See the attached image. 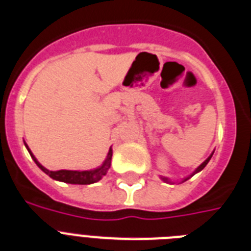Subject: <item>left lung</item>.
Wrapping results in <instances>:
<instances>
[{
    "mask_svg": "<svg viewBox=\"0 0 251 251\" xmlns=\"http://www.w3.org/2000/svg\"><path fill=\"white\" fill-rule=\"evenodd\" d=\"M212 155H213V154H212ZM212 155H210V156H209V158H208V159H206V160H205V161H204V163H202V164H201V165H199V167H198V168H196V171H195V172H194V173H192V175H191V176H190V177L185 178V179H183V181H182V182H185V181H187L188 178H191V177H192V176H194V175H196V173H198V172L202 171V169H204V168H205V165L208 164V163H209V160H210V158H212ZM161 179H163V181H165V182H171V181H169V179H168V178H165V177H161Z\"/></svg>",
    "mask_w": 251,
    "mask_h": 251,
    "instance_id": "obj_1",
    "label": "left lung"
}]
</instances>
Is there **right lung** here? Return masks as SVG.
I'll return each mask as SVG.
<instances>
[{"label":"right lung","instance_id":"add662e5","mask_svg":"<svg viewBox=\"0 0 251 251\" xmlns=\"http://www.w3.org/2000/svg\"><path fill=\"white\" fill-rule=\"evenodd\" d=\"M26 146V144H25ZM28 149L29 154L32 156V159L34 160L38 168H41V171H43L47 176L56 179V181L65 182V183H72V185H91V183H95V182H99L103 176L106 175L109 168L111 164V155H113V150H109L107 152V156L105 159V161L102 163V165L96 169H92V171H65V169H61V171H49L46 168L43 167L41 163H38V160L36 159V156L32 154V151Z\"/></svg>","mask_w":251,"mask_h":251}]
</instances>
